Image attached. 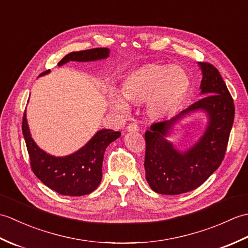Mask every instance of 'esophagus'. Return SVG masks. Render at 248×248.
<instances>
[{
    "label": "esophagus",
    "instance_id": "1",
    "mask_svg": "<svg viewBox=\"0 0 248 248\" xmlns=\"http://www.w3.org/2000/svg\"><path fill=\"white\" fill-rule=\"evenodd\" d=\"M127 131H129V132H136V131H139V125L136 124H129L127 125Z\"/></svg>",
    "mask_w": 248,
    "mask_h": 248
}]
</instances>
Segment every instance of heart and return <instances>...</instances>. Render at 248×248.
I'll return each instance as SVG.
<instances>
[{"mask_svg": "<svg viewBox=\"0 0 248 248\" xmlns=\"http://www.w3.org/2000/svg\"><path fill=\"white\" fill-rule=\"evenodd\" d=\"M189 80L181 67L147 65L133 71L121 84V94L109 96L110 107L119 112H127L129 101L140 102L146 98L148 113L161 117L176 107L186 96Z\"/></svg>", "mask_w": 248, "mask_h": 248, "instance_id": "heart-1", "label": "heart"}]
</instances>
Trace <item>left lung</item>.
Here are the masks:
<instances>
[{
	"mask_svg": "<svg viewBox=\"0 0 248 248\" xmlns=\"http://www.w3.org/2000/svg\"><path fill=\"white\" fill-rule=\"evenodd\" d=\"M202 71V97L170 119L152 124L145 133L146 180L152 191L165 195L186 193L207 180L222 164L234 119L233 99L219 71L209 62H199ZM207 113L209 124L198 143L184 153L166 140L172 125L195 110Z\"/></svg>",
	"mask_w": 248,
	"mask_h": 248,
	"instance_id": "left-lung-1",
	"label": "left lung"
}]
</instances>
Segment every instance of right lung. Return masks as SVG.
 <instances>
[{
	"mask_svg": "<svg viewBox=\"0 0 248 248\" xmlns=\"http://www.w3.org/2000/svg\"><path fill=\"white\" fill-rule=\"evenodd\" d=\"M108 48H94L67 54L59 64L68 62H93L107 59ZM44 71L40 76L46 75ZM22 132L30 155L31 170L45 186L66 196H82L93 192L102 179V162L107 147L120 136L113 130H100L80 150L66 156H53L41 150L31 139L26 114L23 115Z\"/></svg>",
	"mask_w": 248,
	"mask_h": 248,
	"instance_id": "1",
	"label": "right lung"
}]
</instances>
